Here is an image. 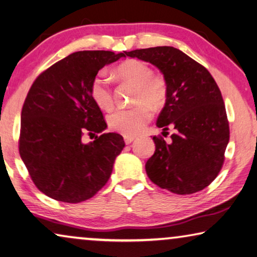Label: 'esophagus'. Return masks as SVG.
Instances as JSON below:
<instances>
[{"label":"esophagus","mask_w":257,"mask_h":257,"mask_svg":"<svg viewBox=\"0 0 257 257\" xmlns=\"http://www.w3.org/2000/svg\"><path fill=\"white\" fill-rule=\"evenodd\" d=\"M134 139H136V137H133V136H124V141L126 145L131 144V142L134 141Z\"/></svg>","instance_id":"1"}]
</instances>
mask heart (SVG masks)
Returning <instances> with one entry per match:
<instances>
[{
	"mask_svg": "<svg viewBox=\"0 0 257 257\" xmlns=\"http://www.w3.org/2000/svg\"><path fill=\"white\" fill-rule=\"evenodd\" d=\"M116 74L121 81L137 87L132 108H119L108 116V124L113 131L136 134L145 127L153 112L150 107L159 108L167 98V84L161 75H154L153 69L144 61L130 59L117 67ZM91 96L96 106L109 110L113 104L110 79L99 73L91 84Z\"/></svg>",
	"mask_w": 257,
	"mask_h": 257,
	"instance_id": "obj_1",
	"label": "heart"
}]
</instances>
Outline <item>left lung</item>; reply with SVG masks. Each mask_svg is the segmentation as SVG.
Segmentation results:
<instances>
[{
    "label": "left lung",
    "instance_id": "1",
    "mask_svg": "<svg viewBox=\"0 0 257 257\" xmlns=\"http://www.w3.org/2000/svg\"><path fill=\"white\" fill-rule=\"evenodd\" d=\"M127 57L150 62L167 84V98L157 119L166 144L154 137L155 154L146 163L149 179L162 189L191 195L211 184L221 171L229 144V121L221 91L209 71L173 46L133 50Z\"/></svg>",
    "mask_w": 257,
    "mask_h": 257
}]
</instances>
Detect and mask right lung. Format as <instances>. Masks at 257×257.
<instances>
[{
    "label": "right lung",
    "mask_w": 257,
    "mask_h": 257,
    "mask_svg": "<svg viewBox=\"0 0 257 257\" xmlns=\"http://www.w3.org/2000/svg\"><path fill=\"white\" fill-rule=\"evenodd\" d=\"M125 52L78 51L56 62L35 79L25 100L19 154L40 191L64 203L90 199L110 178L124 148L117 133L107 128L91 96L98 71ZM84 133L95 140L84 144Z\"/></svg>",
    "instance_id": "add662e5"
}]
</instances>
